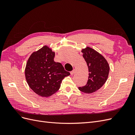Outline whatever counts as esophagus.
I'll return each instance as SVG.
<instances>
[{
  "instance_id": "34e87169",
  "label": "esophagus",
  "mask_w": 135,
  "mask_h": 135,
  "mask_svg": "<svg viewBox=\"0 0 135 135\" xmlns=\"http://www.w3.org/2000/svg\"><path fill=\"white\" fill-rule=\"evenodd\" d=\"M75 69H73V70L71 71H70V74H71V75H73L74 74V73H75Z\"/></svg>"
}]
</instances>
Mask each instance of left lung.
Listing matches in <instances>:
<instances>
[{"label":"left lung","instance_id":"obj_1","mask_svg":"<svg viewBox=\"0 0 135 135\" xmlns=\"http://www.w3.org/2000/svg\"><path fill=\"white\" fill-rule=\"evenodd\" d=\"M81 52L88 68L89 76L87 84L84 86L79 87V89L86 93H93L106 82L109 73V66L104 57L91 48L87 47L82 50Z\"/></svg>","mask_w":135,"mask_h":135}]
</instances>
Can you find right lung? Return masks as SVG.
<instances>
[{
  "mask_svg": "<svg viewBox=\"0 0 135 135\" xmlns=\"http://www.w3.org/2000/svg\"><path fill=\"white\" fill-rule=\"evenodd\" d=\"M55 54L47 46L34 52L28 59L25 76L30 88L42 97L57 91L65 77L70 75L60 62L54 61Z\"/></svg>",
  "mask_w": 135,
  "mask_h": 135,
  "instance_id": "obj_1",
  "label": "right lung"
}]
</instances>
